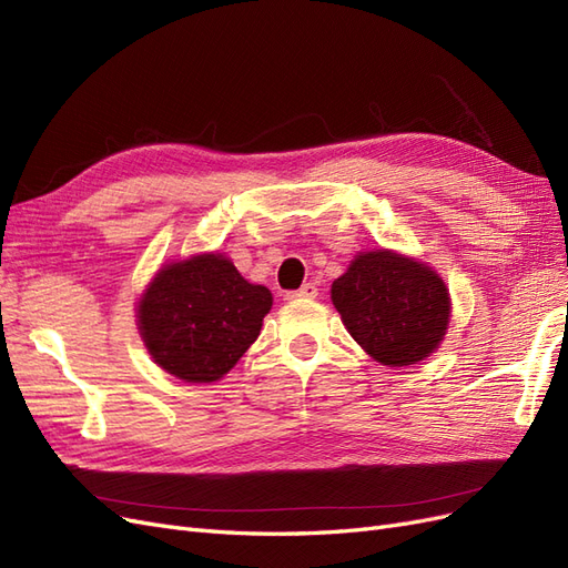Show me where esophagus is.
Instances as JSON below:
<instances>
[{"mask_svg":"<svg viewBox=\"0 0 568 568\" xmlns=\"http://www.w3.org/2000/svg\"><path fill=\"white\" fill-rule=\"evenodd\" d=\"M317 296V286L315 284H303L298 291H291V294H286L288 301H313Z\"/></svg>","mask_w":568,"mask_h":568,"instance_id":"1","label":"esophagus"}]
</instances>
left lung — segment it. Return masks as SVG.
I'll list each match as a JSON object with an SVG mask.
<instances>
[{
	"mask_svg": "<svg viewBox=\"0 0 568 568\" xmlns=\"http://www.w3.org/2000/svg\"><path fill=\"white\" fill-rule=\"evenodd\" d=\"M332 301L351 336L388 367L432 355L450 322V294L438 274L386 248L359 253L332 284Z\"/></svg>",
	"mask_w": 568,
	"mask_h": 568,
	"instance_id": "obj_1",
	"label": "left lung"
}]
</instances>
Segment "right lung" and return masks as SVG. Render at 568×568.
<instances>
[{"label": "right lung", "instance_id": "add662e5", "mask_svg": "<svg viewBox=\"0 0 568 568\" xmlns=\"http://www.w3.org/2000/svg\"><path fill=\"white\" fill-rule=\"evenodd\" d=\"M270 307V288L246 282L225 255L203 253L159 270L136 322L159 367L189 384H211L251 348Z\"/></svg>", "mask_w": 568, "mask_h": 568}]
</instances>
